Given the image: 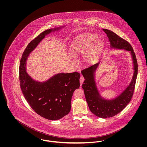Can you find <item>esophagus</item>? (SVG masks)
<instances>
[{"mask_svg": "<svg viewBox=\"0 0 147 147\" xmlns=\"http://www.w3.org/2000/svg\"><path fill=\"white\" fill-rule=\"evenodd\" d=\"M84 77H83V76H81L80 78V85H82L83 83V82H84Z\"/></svg>", "mask_w": 147, "mask_h": 147, "instance_id": "1", "label": "esophagus"}]
</instances>
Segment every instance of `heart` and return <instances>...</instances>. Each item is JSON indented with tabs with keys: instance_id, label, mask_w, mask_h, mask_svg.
<instances>
[{
	"instance_id": "heart-1",
	"label": "heart",
	"mask_w": 147,
	"mask_h": 147,
	"mask_svg": "<svg viewBox=\"0 0 147 147\" xmlns=\"http://www.w3.org/2000/svg\"><path fill=\"white\" fill-rule=\"evenodd\" d=\"M98 36L95 34L88 33L80 35L73 42L70 53L75 57L86 54V61L89 63L93 62L96 58L100 49V44L96 42Z\"/></svg>"
}]
</instances>
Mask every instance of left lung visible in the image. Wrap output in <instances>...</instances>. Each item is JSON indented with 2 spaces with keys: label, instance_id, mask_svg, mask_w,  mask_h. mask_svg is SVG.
Masks as SVG:
<instances>
[{
  "label": "left lung",
  "instance_id": "obj_1",
  "mask_svg": "<svg viewBox=\"0 0 147 147\" xmlns=\"http://www.w3.org/2000/svg\"><path fill=\"white\" fill-rule=\"evenodd\" d=\"M107 34L111 43V47L117 49H126L131 52L134 65V74L129 85L118 97L107 100L101 97L98 91L94 79V73L99 63L82 70L85 80L82 85L84 94L89 108L93 114L102 119L112 117L121 112L131 100L138 74V63L135 53L131 44L120 37L112 31L102 29Z\"/></svg>",
  "mask_w": 147,
  "mask_h": 147
}]
</instances>
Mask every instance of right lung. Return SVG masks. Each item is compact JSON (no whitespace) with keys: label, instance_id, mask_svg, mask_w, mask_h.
Instances as JSON below:
<instances>
[{"label":"right lung","instance_id":"right-lung-1","mask_svg":"<svg viewBox=\"0 0 147 147\" xmlns=\"http://www.w3.org/2000/svg\"><path fill=\"white\" fill-rule=\"evenodd\" d=\"M56 30H46L30 42L19 66V80L24 97L36 113L49 120L59 119L69 113L73 92L80 86V74L78 72L59 73L43 83L36 82L26 72L29 54L46 35Z\"/></svg>","mask_w":147,"mask_h":147}]
</instances>
